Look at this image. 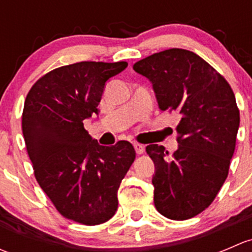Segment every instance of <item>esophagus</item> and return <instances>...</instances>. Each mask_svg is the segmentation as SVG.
Segmentation results:
<instances>
[{
	"label": "esophagus",
	"mask_w": 252,
	"mask_h": 252,
	"mask_svg": "<svg viewBox=\"0 0 252 252\" xmlns=\"http://www.w3.org/2000/svg\"><path fill=\"white\" fill-rule=\"evenodd\" d=\"M134 147H135V151H136V154H138V155L144 154V151H145L144 145L139 144V142H135V144H134Z\"/></svg>",
	"instance_id": "obj_1"
}]
</instances>
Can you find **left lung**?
I'll use <instances>...</instances> for the list:
<instances>
[{
  "mask_svg": "<svg viewBox=\"0 0 252 252\" xmlns=\"http://www.w3.org/2000/svg\"><path fill=\"white\" fill-rule=\"evenodd\" d=\"M154 85L158 106L177 112L178 150L147 145L154 161V202L169 220L195 217L213 202L235 150L240 113L229 83L196 53L169 48L133 65Z\"/></svg>",
  "mask_w": 252,
  "mask_h": 252,
  "instance_id": "1",
  "label": "left lung"
}]
</instances>
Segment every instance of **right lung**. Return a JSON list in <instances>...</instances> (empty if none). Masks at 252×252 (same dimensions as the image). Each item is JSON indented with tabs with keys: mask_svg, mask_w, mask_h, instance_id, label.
Wrapping results in <instances>:
<instances>
[{
	"mask_svg": "<svg viewBox=\"0 0 252 252\" xmlns=\"http://www.w3.org/2000/svg\"><path fill=\"white\" fill-rule=\"evenodd\" d=\"M126 62H79L42 75L28 93L22 130L34 175L56 210L97 225L113 217L117 191L135 159L129 141L101 146L84 128L98 113L105 83Z\"/></svg>",
	"mask_w": 252,
	"mask_h": 252,
	"instance_id": "right-lung-1",
	"label": "right lung"
}]
</instances>
